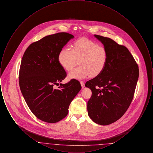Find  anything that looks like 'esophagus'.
<instances>
[{
	"label": "esophagus",
	"mask_w": 153,
	"mask_h": 153,
	"mask_svg": "<svg viewBox=\"0 0 153 153\" xmlns=\"http://www.w3.org/2000/svg\"><path fill=\"white\" fill-rule=\"evenodd\" d=\"M80 84H81V87L84 88L85 87V83L83 82V81H80Z\"/></svg>",
	"instance_id": "obj_1"
}]
</instances>
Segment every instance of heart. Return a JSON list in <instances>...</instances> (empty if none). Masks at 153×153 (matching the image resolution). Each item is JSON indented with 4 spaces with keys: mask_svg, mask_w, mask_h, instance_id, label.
<instances>
[{
    "mask_svg": "<svg viewBox=\"0 0 153 153\" xmlns=\"http://www.w3.org/2000/svg\"><path fill=\"white\" fill-rule=\"evenodd\" d=\"M58 62L65 70L70 72L80 62L69 77L82 79L89 75L96 77L105 69L108 59V52L103 46L86 38H81L72 44V49L64 48L58 56Z\"/></svg>",
    "mask_w": 153,
    "mask_h": 153,
    "instance_id": "1",
    "label": "heart"
}]
</instances>
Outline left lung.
Masks as SVG:
<instances>
[{
	"label": "left lung",
	"instance_id": "obj_1",
	"mask_svg": "<svg viewBox=\"0 0 153 153\" xmlns=\"http://www.w3.org/2000/svg\"><path fill=\"white\" fill-rule=\"evenodd\" d=\"M108 52L104 71L88 81L85 87L92 91L88 102V115L96 123L115 122L128 108L139 77V67L128 49L113 39L96 35Z\"/></svg>",
	"mask_w": 153,
	"mask_h": 153
}]
</instances>
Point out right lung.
I'll use <instances>...</instances> for the list:
<instances>
[{"instance_id": "obj_1", "label": "right lung", "mask_w": 153, "mask_h": 153, "mask_svg": "<svg viewBox=\"0 0 153 153\" xmlns=\"http://www.w3.org/2000/svg\"><path fill=\"white\" fill-rule=\"evenodd\" d=\"M73 38L64 32L45 36L30 44L22 57L19 72L22 95L33 114L47 123L64 119L71 102L81 89L76 79L60 84L58 89L53 87L67 75L58 62V54Z\"/></svg>"}]
</instances>
